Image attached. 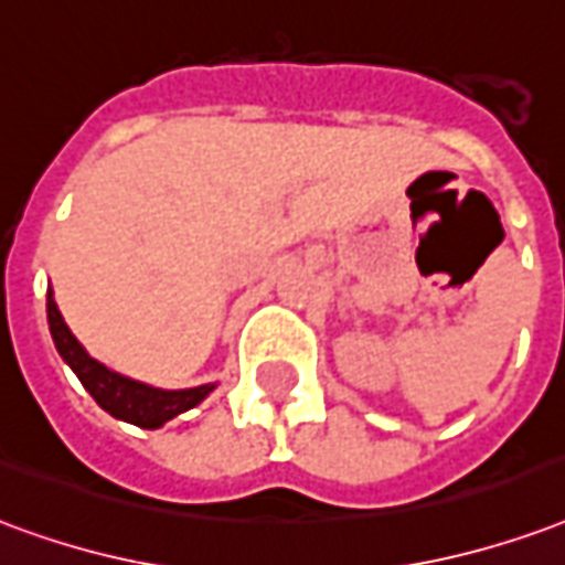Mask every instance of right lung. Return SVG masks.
Returning a JSON list of instances; mask_svg holds the SVG:
<instances>
[{
	"label": "right lung",
	"mask_w": 565,
	"mask_h": 565,
	"mask_svg": "<svg viewBox=\"0 0 565 565\" xmlns=\"http://www.w3.org/2000/svg\"><path fill=\"white\" fill-rule=\"evenodd\" d=\"M47 323L62 362L77 374L83 388L98 401L102 411L110 413L113 419L131 422L137 428L152 431V428H161L164 422L177 419L179 413L198 407L200 401L209 398V392L218 386V383H203V386L194 388H158L113 371L95 356H89L86 347L74 338L68 323L62 320L53 290H47Z\"/></svg>",
	"instance_id": "1"
}]
</instances>
